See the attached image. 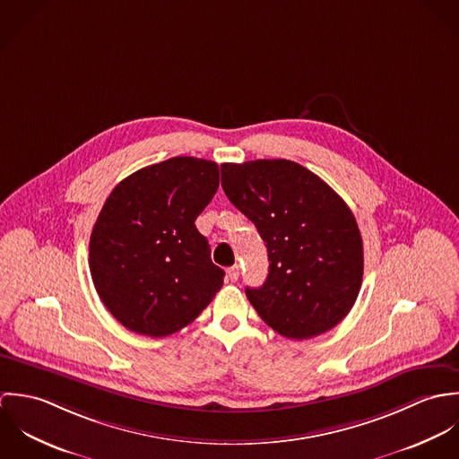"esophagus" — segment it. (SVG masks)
Segmentation results:
<instances>
[{
	"label": "esophagus",
	"instance_id": "34e87169",
	"mask_svg": "<svg viewBox=\"0 0 459 459\" xmlns=\"http://www.w3.org/2000/svg\"><path fill=\"white\" fill-rule=\"evenodd\" d=\"M226 272H228V279H230L231 282H235V281L238 279V273H240V272H238V264H233V266H230Z\"/></svg>",
	"mask_w": 459,
	"mask_h": 459
}]
</instances>
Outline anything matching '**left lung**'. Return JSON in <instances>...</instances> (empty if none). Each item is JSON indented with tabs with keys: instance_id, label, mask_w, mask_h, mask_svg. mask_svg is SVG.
<instances>
[{
	"instance_id": "left-lung-1",
	"label": "left lung",
	"mask_w": 459,
	"mask_h": 459,
	"mask_svg": "<svg viewBox=\"0 0 459 459\" xmlns=\"http://www.w3.org/2000/svg\"><path fill=\"white\" fill-rule=\"evenodd\" d=\"M222 189L255 222L268 251V275L246 295L268 327L309 339L353 307L364 253L357 221L327 184L286 159L221 166Z\"/></svg>"
}]
</instances>
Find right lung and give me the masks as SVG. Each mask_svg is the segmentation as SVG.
<instances>
[{"label": "right lung", "mask_w": 459, "mask_h": 459, "mask_svg": "<svg viewBox=\"0 0 459 459\" xmlns=\"http://www.w3.org/2000/svg\"><path fill=\"white\" fill-rule=\"evenodd\" d=\"M219 166L173 157L122 180L90 237V272L108 311L135 333L164 337L195 322L222 286L197 215Z\"/></svg>", "instance_id": "1"}]
</instances>
